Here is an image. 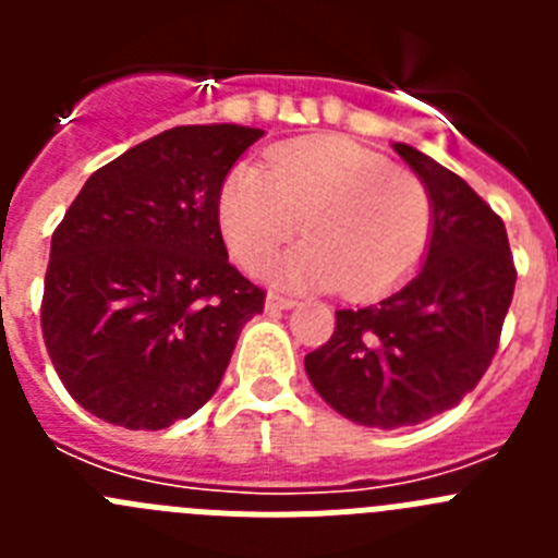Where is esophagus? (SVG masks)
<instances>
[{
  "label": "esophagus",
  "mask_w": 558,
  "mask_h": 558,
  "mask_svg": "<svg viewBox=\"0 0 558 558\" xmlns=\"http://www.w3.org/2000/svg\"><path fill=\"white\" fill-rule=\"evenodd\" d=\"M295 307V299H288V295H279V293H268L265 299V310L276 313V310H293Z\"/></svg>",
  "instance_id": "esophagus-1"
}]
</instances>
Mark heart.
I'll use <instances>...</instances> for the list:
<instances>
[{
  "mask_svg": "<svg viewBox=\"0 0 558 558\" xmlns=\"http://www.w3.org/2000/svg\"><path fill=\"white\" fill-rule=\"evenodd\" d=\"M220 231L243 268L274 259L299 231L302 248L274 265L290 288L343 284L352 299L397 288L425 256L433 209L425 184L340 136L276 147L268 170L236 165L218 204Z\"/></svg>",
  "mask_w": 558,
  "mask_h": 558,
  "instance_id": "1",
  "label": "heart"
}]
</instances>
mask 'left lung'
<instances>
[{
  "label": "left lung",
  "mask_w": 558,
  "mask_h": 558,
  "mask_svg": "<svg viewBox=\"0 0 558 558\" xmlns=\"http://www.w3.org/2000/svg\"><path fill=\"white\" fill-rule=\"evenodd\" d=\"M393 150L430 195L425 263L386 299L338 310L332 338L304 357L324 402L377 430L450 411L481 383L517 282L506 226L492 206L416 147L393 142Z\"/></svg>",
  "instance_id": "1"
}]
</instances>
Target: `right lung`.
Here are the masks:
<instances>
[{
	"instance_id": "right-lung-1",
	"label": "right lung",
	"mask_w": 558,
	"mask_h": 558,
	"mask_svg": "<svg viewBox=\"0 0 558 558\" xmlns=\"http://www.w3.org/2000/svg\"><path fill=\"white\" fill-rule=\"evenodd\" d=\"M259 136L231 122L170 128L92 172L52 234L44 343L72 399L108 425L192 416L263 313L218 220L226 175Z\"/></svg>"
}]
</instances>
